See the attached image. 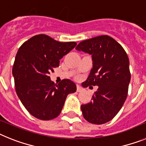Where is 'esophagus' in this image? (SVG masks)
<instances>
[{
  "mask_svg": "<svg viewBox=\"0 0 146 146\" xmlns=\"http://www.w3.org/2000/svg\"><path fill=\"white\" fill-rule=\"evenodd\" d=\"M82 90H83V88H82L81 87L80 85L77 84V92H80V91H82Z\"/></svg>",
  "mask_w": 146,
  "mask_h": 146,
  "instance_id": "1",
  "label": "esophagus"
}]
</instances>
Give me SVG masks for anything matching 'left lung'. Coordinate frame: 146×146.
I'll list each match as a JSON object with an SVG mask.
<instances>
[{"label": "left lung", "mask_w": 146, "mask_h": 146, "mask_svg": "<svg viewBox=\"0 0 146 146\" xmlns=\"http://www.w3.org/2000/svg\"><path fill=\"white\" fill-rule=\"evenodd\" d=\"M76 50L92 56L93 68L82 86H98L92 101L81 105L83 117L94 124L107 123L116 115L127 97L131 79L128 55L107 35L84 40Z\"/></svg>", "instance_id": "8db88e82"}]
</instances>
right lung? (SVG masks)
Returning a JSON list of instances; mask_svg holds the SVG:
<instances>
[{"mask_svg": "<svg viewBox=\"0 0 146 146\" xmlns=\"http://www.w3.org/2000/svg\"><path fill=\"white\" fill-rule=\"evenodd\" d=\"M74 42H60L38 34L21 45L15 57L12 74L15 90L22 104L31 114L48 121L59 115L68 94L77 86L64 79L56 85L49 74L58 67L60 59L73 50Z\"/></svg>", "mask_w": 146, "mask_h": 146, "instance_id": "right-lung-1", "label": "right lung"}]
</instances>
